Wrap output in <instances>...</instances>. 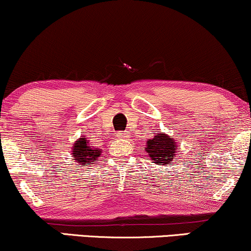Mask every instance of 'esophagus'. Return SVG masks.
Instances as JSON below:
<instances>
[{
  "mask_svg": "<svg viewBox=\"0 0 251 251\" xmlns=\"http://www.w3.org/2000/svg\"><path fill=\"white\" fill-rule=\"evenodd\" d=\"M119 138H122V139H127L128 138V131H126V132H122V133H119Z\"/></svg>",
  "mask_w": 251,
  "mask_h": 251,
  "instance_id": "obj_1",
  "label": "esophagus"
}]
</instances>
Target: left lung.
Here are the masks:
<instances>
[{
  "label": "left lung",
  "mask_w": 251,
  "mask_h": 251,
  "mask_svg": "<svg viewBox=\"0 0 251 251\" xmlns=\"http://www.w3.org/2000/svg\"><path fill=\"white\" fill-rule=\"evenodd\" d=\"M145 149L153 163L158 166H169L176 156L178 145L171 135L158 132L155 133L153 138L148 139Z\"/></svg>",
  "instance_id": "1"
}]
</instances>
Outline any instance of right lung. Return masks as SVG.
<instances>
[{"instance_id":"1","label":"right lung","mask_w":251,"mask_h":251,"mask_svg":"<svg viewBox=\"0 0 251 251\" xmlns=\"http://www.w3.org/2000/svg\"><path fill=\"white\" fill-rule=\"evenodd\" d=\"M100 155H102V149L90 146V140H88L85 136H81L73 144L72 156L77 166L93 164Z\"/></svg>"}]
</instances>
